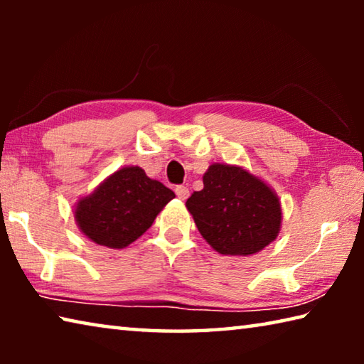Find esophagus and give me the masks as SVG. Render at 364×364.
Wrapping results in <instances>:
<instances>
[{
	"label": "esophagus",
	"instance_id": "1",
	"mask_svg": "<svg viewBox=\"0 0 364 364\" xmlns=\"http://www.w3.org/2000/svg\"><path fill=\"white\" fill-rule=\"evenodd\" d=\"M175 193L178 196V199H181V200H186L189 197V189H188V186H183V184L175 188Z\"/></svg>",
	"mask_w": 364,
	"mask_h": 364
}]
</instances>
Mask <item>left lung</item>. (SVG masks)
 Returning <instances> with one entry per match:
<instances>
[{
  "mask_svg": "<svg viewBox=\"0 0 364 364\" xmlns=\"http://www.w3.org/2000/svg\"><path fill=\"white\" fill-rule=\"evenodd\" d=\"M204 189L186 200L202 237L221 255H254L278 237L282 210L278 194L237 165L212 164Z\"/></svg>",
  "mask_w": 364,
  "mask_h": 364,
  "instance_id": "left-lung-1",
  "label": "left lung"
}]
</instances>
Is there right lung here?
<instances>
[{"label":"right lung","mask_w":364,"mask_h":364,"mask_svg":"<svg viewBox=\"0 0 364 364\" xmlns=\"http://www.w3.org/2000/svg\"><path fill=\"white\" fill-rule=\"evenodd\" d=\"M173 197V191L141 167H123L82 197L73 217L78 230L95 244L125 249L149 230Z\"/></svg>","instance_id":"1"}]
</instances>
